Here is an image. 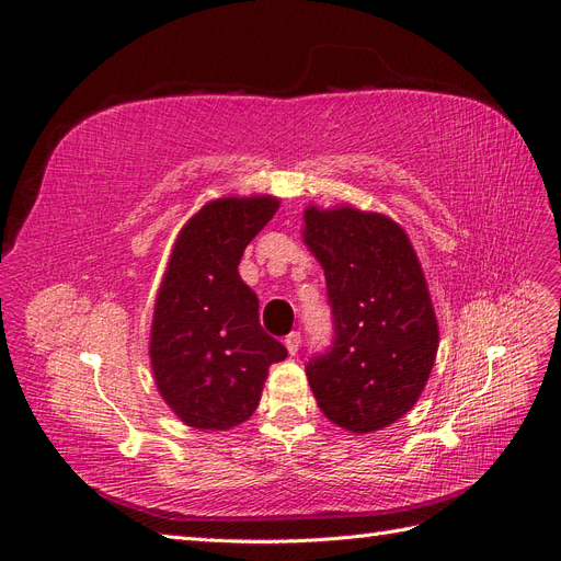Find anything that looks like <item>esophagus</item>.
Segmentation results:
<instances>
[{"mask_svg":"<svg viewBox=\"0 0 561 561\" xmlns=\"http://www.w3.org/2000/svg\"><path fill=\"white\" fill-rule=\"evenodd\" d=\"M299 346H301V334L299 332H290L285 336V348L290 355H297L299 353Z\"/></svg>","mask_w":561,"mask_h":561,"instance_id":"obj_1","label":"esophagus"}]
</instances>
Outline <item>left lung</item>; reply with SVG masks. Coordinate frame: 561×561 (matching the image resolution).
Here are the masks:
<instances>
[{
    "instance_id": "1",
    "label": "left lung",
    "mask_w": 561,
    "mask_h": 561,
    "mask_svg": "<svg viewBox=\"0 0 561 561\" xmlns=\"http://www.w3.org/2000/svg\"><path fill=\"white\" fill-rule=\"evenodd\" d=\"M301 236L334 316V346L307 363L313 398L339 428L381 431L416 404L439 346L421 262L398 222L353 206H309Z\"/></svg>"
}]
</instances>
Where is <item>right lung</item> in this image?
Wrapping results in <instances>:
<instances>
[{
	"instance_id": "right-lung-1",
	"label": "right lung",
	"mask_w": 561,
	"mask_h": 561,
	"mask_svg": "<svg viewBox=\"0 0 561 561\" xmlns=\"http://www.w3.org/2000/svg\"><path fill=\"white\" fill-rule=\"evenodd\" d=\"M276 196L208 201L178 233L159 287L149 360L161 398L186 426L229 431L257 410L268 367L287 351L260 325L239 264L276 215Z\"/></svg>"
}]
</instances>
